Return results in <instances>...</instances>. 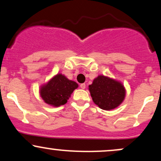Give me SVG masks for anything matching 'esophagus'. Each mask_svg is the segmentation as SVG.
Wrapping results in <instances>:
<instances>
[{
  "label": "esophagus",
  "mask_w": 161,
  "mask_h": 161,
  "mask_svg": "<svg viewBox=\"0 0 161 161\" xmlns=\"http://www.w3.org/2000/svg\"><path fill=\"white\" fill-rule=\"evenodd\" d=\"M86 86L85 83H82V84L80 85V88H82V89H85V88H86Z\"/></svg>",
  "instance_id": "esophagus-1"
}]
</instances>
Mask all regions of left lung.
<instances>
[{"instance_id": "obj_1", "label": "left lung", "mask_w": 161, "mask_h": 161, "mask_svg": "<svg viewBox=\"0 0 161 161\" xmlns=\"http://www.w3.org/2000/svg\"><path fill=\"white\" fill-rule=\"evenodd\" d=\"M88 90L93 102L100 108L110 110L119 107L124 101L126 91L120 81L104 75H97Z\"/></svg>"}]
</instances>
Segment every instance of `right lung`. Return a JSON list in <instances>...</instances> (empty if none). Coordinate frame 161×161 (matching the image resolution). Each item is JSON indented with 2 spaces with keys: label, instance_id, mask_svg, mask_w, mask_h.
<instances>
[{
  "label": "right lung",
  "instance_id": "obj_1",
  "mask_svg": "<svg viewBox=\"0 0 161 161\" xmlns=\"http://www.w3.org/2000/svg\"><path fill=\"white\" fill-rule=\"evenodd\" d=\"M78 87L79 85L74 81L69 80L62 73H57L40 86L39 94L44 102L57 108L65 104Z\"/></svg>",
  "mask_w": 161,
  "mask_h": 161
}]
</instances>
